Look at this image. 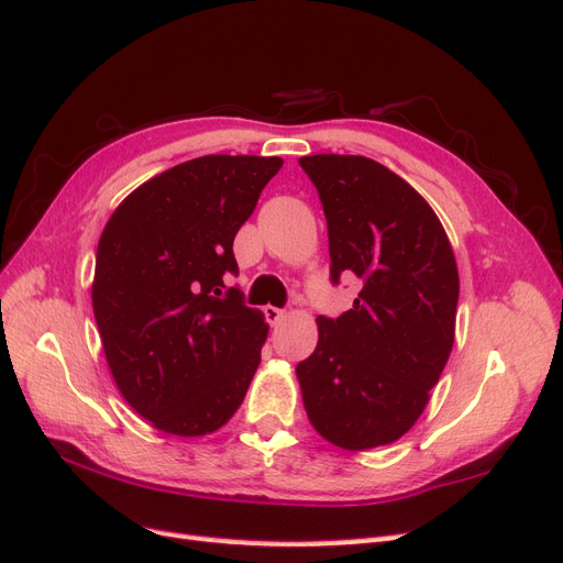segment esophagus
<instances>
[{"mask_svg":"<svg viewBox=\"0 0 563 563\" xmlns=\"http://www.w3.org/2000/svg\"><path fill=\"white\" fill-rule=\"evenodd\" d=\"M263 312H265V319L272 323V327H275V323H279V321L286 317V312L279 310V308H275V305H265Z\"/></svg>","mask_w":563,"mask_h":563,"instance_id":"34e87169","label":"esophagus"}]
</instances>
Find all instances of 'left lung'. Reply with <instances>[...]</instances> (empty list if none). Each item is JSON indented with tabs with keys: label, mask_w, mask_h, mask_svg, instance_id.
<instances>
[{
	"label": "left lung",
	"mask_w": 563,
	"mask_h": 563,
	"mask_svg": "<svg viewBox=\"0 0 563 563\" xmlns=\"http://www.w3.org/2000/svg\"><path fill=\"white\" fill-rule=\"evenodd\" d=\"M329 225L331 282L362 291L296 366L312 428L345 451L404 437L430 401L455 335L457 265L437 213L387 166L360 155L298 159Z\"/></svg>",
	"instance_id": "8db88e82"
}]
</instances>
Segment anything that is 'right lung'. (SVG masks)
I'll return each instance as SVG.
<instances>
[{"mask_svg": "<svg viewBox=\"0 0 563 563\" xmlns=\"http://www.w3.org/2000/svg\"><path fill=\"white\" fill-rule=\"evenodd\" d=\"M282 157L207 155L133 190L96 251L93 314L126 404L166 434H211L242 406L267 323L246 308L232 242Z\"/></svg>", "mask_w": 563, "mask_h": 563, "instance_id": "1", "label": "right lung"}]
</instances>
